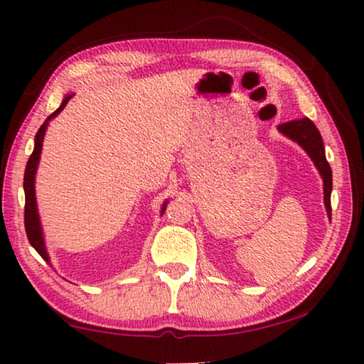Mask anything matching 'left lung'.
<instances>
[{"mask_svg": "<svg viewBox=\"0 0 364 364\" xmlns=\"http://www.w3.org/2000/svg\"><path fill=\"white\" fill-rule=\"evenodd\" d=\"M278 130L286 134L287 138H291L295 143H299L305 149V152L310 156V159L315 164L318 168L319 175L323 178L324 183V205L328 215L331 218V191H332V171L326 160V152H324V144L323 138L319 134L318 128L315 127L310 119H300V120H292L287 123H281Z\"/></svg>", "mask_w": 364, "mask_h": 364, "instance_id": "obj_1", "label": "left lung"}]
</instances>
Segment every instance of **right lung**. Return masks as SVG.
Returning <instances> with one entry per match:
<instances>
[{"instance_id":"obj_1","label":"right lung","mask_w":364,"mask_h":364,"mask_svg":"<svg viewBox=\"0 0 364 364\" xmlns=\"http://www.w3.org/2000/svg\"><path fill=\"white\" fill-rule=\"evenodd\" d=\"M70 97H73V95H67L64 97L63 104H60L58 110H54V112L48 117L46 122L43 123L40 127L38 133H36L35 136V147H33V152L32 156H30L28 162H27V167H26V175H23V191H26V213H23V221H26V232H27V237H28V242L32 244V247L38 252L41 255L43 260L49 262V257H48V252L45 247V239H43V231H41V223H40V217H38V208H36V197H35V175H36V168H38V162H40V154H41V147H43V138H45V133H46V127H48V122L54 119L60 110H63L67 102L70 101ZM167 202H164L162 205V213L165 212V208H167Z\"/></svg>"}]
</instances>
